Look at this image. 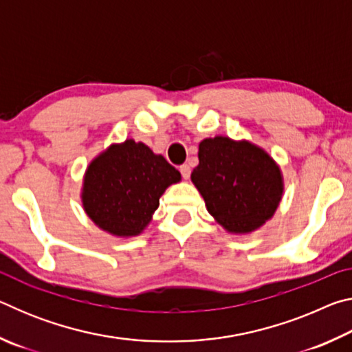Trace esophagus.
<instances>
[{"instance_id":"esophagus-1","label":"esophagus","mask_w":352,"mask_h":352,"mask_svg":"<svg viewBox=\"0 0 352 352\" xmlns=\"http://www.w3.org/2000/svg\"><path fill=\"white\" fill-rule=\"evenodd\" d=\"M180 172H182V175H183L184 180H188V178L190 177V168H189V164L180 166Z\"/></svg>"}]
</instances>
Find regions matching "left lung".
Returning <instances> with one entry per match:
<instances>
[{
    "label": "left lung",
    "instance_id": "left-lung-1",
    "mask_svg": "<svg viewBox=\"0 0 352 352\" xmlns=\"http://www.w3.org/2000/svg\"><path fill=\"white\" fill-rule=\"evenodd\" d=\"M190 182L208 212L231 234L261 228L276 212L284 192L281 168L269 152L222 135L200 141Z\"/></svg>",
    "mask_w": 352,
    "mask_h": 352
}]
</instances>
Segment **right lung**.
<instances>
[{
  "label": "right lung",
  "instance_id": "add662e5",
  "mask_svg": "<svg viewBox=\"0 0 352 352\" xmlns=\"http://www.w3.org/2000/svg\"><path fill=\"white\" fill-rule=\"evenodd\" d=\"M180 180V172L144 142H113L87 166L82 208L105 233L126 239L140 236L164 190Z\"/></svg>",
  "mask_w": 352,
  "mask_h": 352
}]
</instances>
